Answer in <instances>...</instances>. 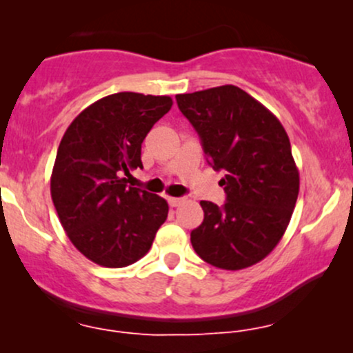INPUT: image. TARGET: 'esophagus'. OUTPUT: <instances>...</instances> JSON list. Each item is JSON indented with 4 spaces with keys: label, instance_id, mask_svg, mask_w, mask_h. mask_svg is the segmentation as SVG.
Returning a JSON list of instances; mask_svg holds the SVG:
<instances>
[{
    "label": "esophagus",
    "instance_id": "34e87169",
    "mask_svg": "<svg viewBox=\"0 0 353 353\" xmlns=\"http://www.w3.org/2000/svg\"><path fill=\"white\" fill-rule=\"evenodd\" d=\"M182 201H184L182 197H168V202L171 208H177V205H181Z\"/></svg>",
    "mask_w": 353,
    "mask_h": 353
}]
</instances>
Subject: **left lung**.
Returning <instances> with one entry per match:
<instances>
[{
  "instance_id": "8db88e82",
  "label": "left lung",
  "mask_w": 353,
  "mask_h": 353,
  "mask_svg": "<svg viewBox=\"0 0 353 353\" xmlns=\"http://www.w3.org/2000/svg\"><path fill=\"white\" fill-rule=\"evenodd\" d=\"M177 106L201 137L208 163L224 171L225 204L201 201L204 221L190 244L208 264L250 267L279 244L299 196V171L281 121L241 88L177 94Z\"/></svg>"
}]
</instances>
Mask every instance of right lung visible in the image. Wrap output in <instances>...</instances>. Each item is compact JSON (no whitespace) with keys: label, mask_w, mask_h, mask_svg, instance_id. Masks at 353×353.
Masks as SVG:
<instances>
[{"label":"right lung","mask_w":353,"mask_h":353,"mask_svg":"<svg viewBox=\"0 0 353 353\" xmlns=\"http://www.w3.org/2000/svg\"><path fill=\"white\" fill-rule=\"evenodd\" d=\"M171 106L169 96L117 92L88 106L64 132L51 197L68 237L89 261L114 269L134 264L168 219L165 199L131 188L123 176L143 169L141 144Z\"/></svg>","instance_id":"add662e5"}]
</instances>
